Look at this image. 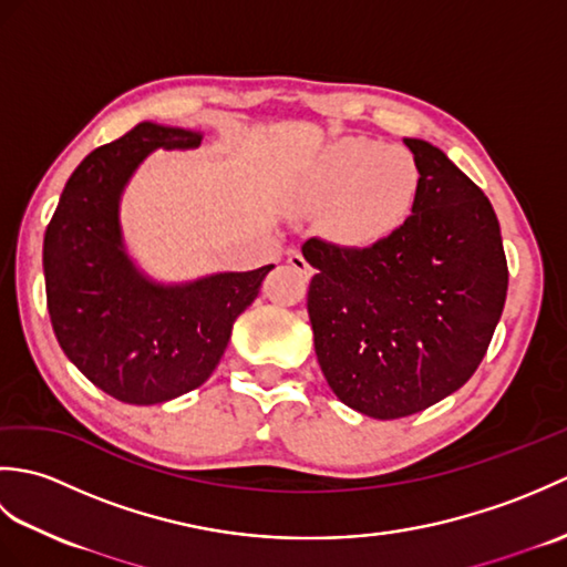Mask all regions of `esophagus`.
Returning a JSON list of instances; mask_svg holds the SVG:
<instances>
[{
  "label": "esophagus",
  "mask_w": 567,
  "mask_h": 567,
  "mask_svg": "<svg viewBox=\"0 0 567 567\" xmlns=\"http://www.w3.org/2000/svg\"><path fill=\"white\" fill-rule=\"evenodd\" d=\"M287 262H290V268L295 270V272H299L302 277H311V265H309V260L302 256V252H290V258H287Z\"/></svg>",
  "instance_id": "esophagus-1"
}]
</instances>
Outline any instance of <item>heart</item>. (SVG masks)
Masks as SVG:
<instances>
[{"label":"heart","instance_id":"obj_1","mask_svg":"<svg viewBox=\"0 0 567 567\" xmlns=\"http://www.w3.org/2000/svg\"><path fill=\"white\" fill-rule=\"evenodd\" d=\"M421 171L402 146L372 138L333 143L297 177L299 209H333V228L348 244H372L392 234L414 209Z\"/></svg>","mask_w":567,"mask_h":567}]
</instances>
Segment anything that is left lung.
I'll return each instance as SVG.
<instances>
[{
    "label": "left lung",
    "mask_w": 567,
    "mask_h": 567,
    "mask_svg": "<svg viewBox=\"0 0 567 567\" xmlns=\"http://www.w3.org/2000/svg\"><path fill=\"white\" fill-rule=\"evenodd\" d=\"M412 214L368 248L309 238L307 309L323 378L372 419H400L461 390L483 363L509 270L485 192L426 141Z\"/></svg>",
    "instance_id": "8db88e82"
}]
</instances>
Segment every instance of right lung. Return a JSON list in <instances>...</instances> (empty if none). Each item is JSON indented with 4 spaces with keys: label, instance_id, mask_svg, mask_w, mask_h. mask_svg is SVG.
<instances>
[{
    "label": "right lung",
    "instance_id": "add662e5",
    "mask_svg": "<svg viewBox=\"0 0 567 567\" xmlns=\"http://www.w3.org/2000/svg\"><path fill=\"white\" fill-rule=\"evenodd\" d=\"M195 131L143 122L94 148L65 183L43 236L45 302L63 353L102 392L161 404L207 380L236 317L258 297L272 265L163 287L128 260L118 195L155 148H195Z\"/></svg>",
    "mask_w": 567,
    "mask_h": 567
}]
</instances>
